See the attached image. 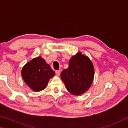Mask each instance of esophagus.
<instances>
[{"label":"esophagus","instance_id":"obj_1","mask_svg":"<svg viewBox=\"0 0 128 128\" xmlns=\"http://www.w3.org/2000/svg\"><path fill=\"white\" fill-rule=\"evenodd\" d=\"M56 75L58 76H60V70L56 71Z\"/></svg>","mask_w":128,"mask_h":128}]
</instances>
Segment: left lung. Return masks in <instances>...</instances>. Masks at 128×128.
<instances>
[{"label": "left lung", "mask_w": 128, "mask_h": 128, "mask_svg": "<svg viewBox=\"0 0 128 128\" xmlns=\"http://www.w3.org/2000/svg\"><path fill=\"white\" fill-rule=\"evenodd\" d=\"M94 68L88 56L78 52L68 62V68L62 71L60 78L68 92L80 96L88 90L92 84Z\"/></svg>", "instance_id": "left-lung-1"}]
</instances>
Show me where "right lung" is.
I'll return each instance as SVG.
<instances>
[{
  "label": "right lung",
  "mask_w": 128,
  "mask_h": 128,
  "mask_svg": "<svg viewBox=\"0 0 128 128\" xmlns=\"http://www.w3.org/2000/svg\"><path fill=\"white\" fill-rule=\"evenodd\" d=\"M22 79L33 91L38 92L46 88L55 72L41 57L33 58L22 68Z\"/></svg>",
  "instance_id": "right-lung-1"
}]
</instances>
